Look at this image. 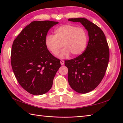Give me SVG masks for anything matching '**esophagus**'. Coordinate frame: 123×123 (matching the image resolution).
<instances>
[{
  "label": "esophagus",
  "instance_id": "34e87169",
  "mask_svg": "<svg viewBox=\"0 0 123 123\" xmlns=\"http://www.w3.org/2000/svg\"><path fill=\"white\" fill-rule=\"evenodd\" d=\"M60 63H61L62 66H63V65H64V61L63 60H61V61H60Z\"/></svg>",
  "mask_w": 123,
  "mask_h": 123
}]
</instances>
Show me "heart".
Here are the masks:
<instances>
[{"label": "heart", "mask_w": 123, "mask_h": 123, "mask_svg": "<svg viewBox=\"0 0 123 123\" xmlns=\"http://www.w3.org/2000/svg\"><path fill=\"white\" fill-rule=\"evenodd\" d=\"M88 42V34L82 27L71 24L60 26L54 30V35L49 34L45 38L46 47L53 55L61 50L62 44L64 49L58 56L64 58L70 54L77 56L85 51Z\"/></svg>", "instance_id": "b5f03b06"}]
</instances>
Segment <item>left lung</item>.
<instances>
[{"mask_svg": "<svg viewBox=\"0 0 123 123\" xmlns=\"http://www.w3.org/2000/svg\"><path fill=\"white\" fill-rule=\"evenodd\" d=\"M68 20L81 23L88 32L89 40L84 52L64 62L68 69L70 87L78 93H86L95 89L105 75L109 58L108 45L103 31L87 19L69 18Z\"/></svg>", "mask_w": 123, "mask_h": 123, "instance_id": "obj_1", "label": "left lung"}]
</instances>
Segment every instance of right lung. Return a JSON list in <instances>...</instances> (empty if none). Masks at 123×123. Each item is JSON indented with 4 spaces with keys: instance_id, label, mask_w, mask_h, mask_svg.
Masks as SVG:
<instances>
[{
    "instance_id": "right-lung-1",
    "label": "right lung",
    "mask_w": 123,
    "mask_h": 123,
    "mask_svg": "<svg viewBox=\"0 0 123 123\" xmlns=\"http://www.w3.org/2000/svg\"><path fill=\"white\" fill-rule=\"evenodd\" d=\"M58 23L49 20L32 22L13 42L12 71L19 85L32 95L48 92L61 67L60 60L49 51L45 43L49 30Z\"/></svg>"
}]
</instances>
